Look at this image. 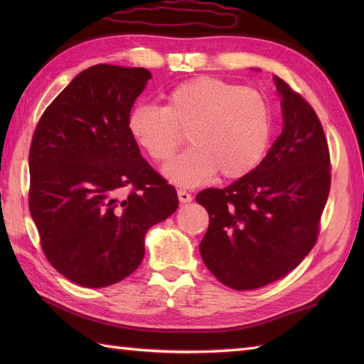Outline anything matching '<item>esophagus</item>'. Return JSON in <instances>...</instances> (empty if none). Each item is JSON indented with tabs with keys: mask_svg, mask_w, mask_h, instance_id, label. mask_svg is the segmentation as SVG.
Here are the masks:
<instances>
[{
	"mask_svg": "<svg viewBox=\"0 0 364 364\" xmlns=\"http://www.w3.org/2000/svg\"><path fill=\"white\" fill-rule=\"evenodd\" d=\"M178 200H180L181 203H189L191 200H192V196L189 194L188 191H184V189H178Z\"/></svg>",
	"mask_w": 364,
	"mask_h": 364,
	"instance_id": "34e87169",
	"label": "esophagus"
}]
</instances>
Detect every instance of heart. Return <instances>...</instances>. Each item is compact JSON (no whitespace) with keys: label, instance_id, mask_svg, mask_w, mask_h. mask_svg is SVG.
Listing matches in <instances>:
<instances>
[{"label":"heart","instance_id":"b5f03b06","mask_svg":"<svg viewBox=\"0 0 364 364\" xmlns=\"http://www.w3.org/2000/svg\"><path fill=\"white\" fill-rule=\"evenodd\" d=\"M127 128L159 164L173 158L188 131L192 146L166 173L176 183L198 184L218 170L222 178L236 180L257 168L272 133V114L259 92L214 76H197L170 89L162 107L136 105Z\"/></svg>","mask_w":364,"mask_h":364}]
</instances>
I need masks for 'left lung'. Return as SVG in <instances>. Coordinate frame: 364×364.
<instances>
[{
  "instance_id": "8db88e82",
  "label": "left lung",
  "mask_w": 364,
  "mask_h": 364,
  "mask_svg": "<svg viewBox=\"0 0 364 364\" xmlns=\"http://www.w3.org/2000/svg\"><path fill=\"white\" fill-rule=\"evenodd\" d=\"M283 131L266 158L228 188L198 192L210 214L200 255L220 283L258 289L288 275L318 241L331 173L318 114L275 76Z\"/></svg>"
}]
</instances>
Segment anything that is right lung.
Returning <instances> with one entry per match:
<instances>
[{
	"label": "right lung",
	"instance_id": "obj_1",
	"mask_svg": "<svg viewBox=\"0 0 364 364\" xmlns=\"http://www.w3.org/2000/svg\"><path fill=\"white\" fill-rule=\"evenodd\" d=\"M150 78L141 67H89L34 129L29 213L50 264L84 288L133 274L146 230L178 208L175 188L142 158L127 128Z\"/></svg>",
	"mask_w": 364,
	"mask_h": 364
}]
</instances>
